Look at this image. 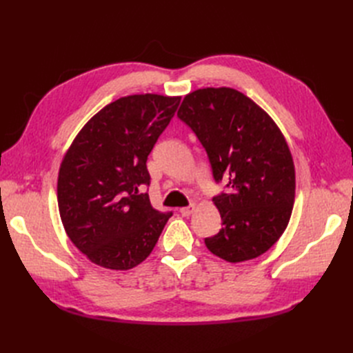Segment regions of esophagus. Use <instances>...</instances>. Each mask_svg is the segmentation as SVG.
<instances>
[{"mask_svg":"<svg viewBox=\"0 0 353 353\" xmlns=\"http://www.w3.org/2000/svg\"><path fill=\"white\" fill-rule=\"evenodd\" d=\"M193 210H194V205H190V206H185V208H181L179 213L183 216H190L191 213H193Z\"/></svg>","mask_w":353,"mask_h":353,"instance_id":"1","label":"esophagus"}]
</instances>
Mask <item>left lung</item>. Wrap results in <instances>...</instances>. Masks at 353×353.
I'll use <instances>...</instances> for the list:
<instances>
[{"instance_id":"8db88e82","label":"left lung","mask_w":353,"mask_h":353,"mask_svg":"<svg viewBox=\"0 0 353 353\" xmlns=\"http://www.w3.org/2000/svg\"><path fill=\"white\" fill-rule=\"evenodd\" d=\"M178 117L208 153L213 179L228 181L213 197L222 219L206 248L227 262L258 258L281 237L294 203V165L271 116L232 88L187 94Z\"/></svg>"}]
</instances>
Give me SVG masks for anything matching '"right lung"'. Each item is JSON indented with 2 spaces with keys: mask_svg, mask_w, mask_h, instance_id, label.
Returning a JSON list of instances; mask_svg holds the SVG:
<instances>
[{
  "mask_svg": "<svg viewBox=\"0 0 353 353\" xmlns=\"http://www.w3.org/2000/svg\"><path fill=\"white\" fill-rule=\"evenodd\" d=\"M181 97L137 94L103 108L61 160L57 201L72 243L99 266L126 271L152 253L172 212L156 210L147 157Z\"/></svg>",
  "mask_w": 353,
  "mask_h": 353,
  "instance_id": "right-lung-1",
  "label": "right lung"
}]
</instances>
